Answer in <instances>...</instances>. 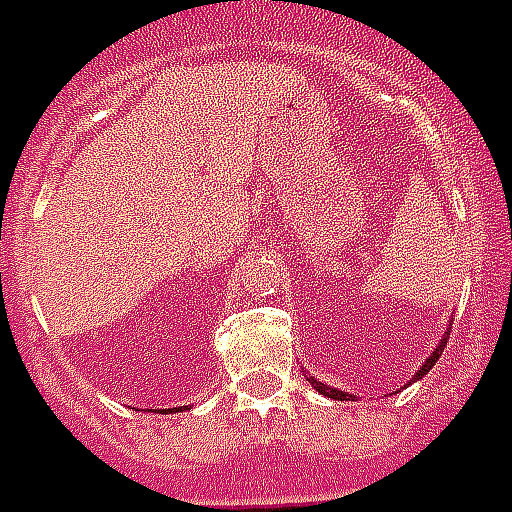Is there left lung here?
<instances>
[{
  "label": "left lung",
  "mask_w": 512,
  "mask_h": 512,
  "mask_svg": "<svg viewBox=\"0 0 512 512\" xmlns=\"http://www.w3.org/2000/svg\"><path fill=\"white\" fill-rule=\"evenodd\" d=\"M441 353H444V342H441V345H438V348L433 350V353H430V358H428V361H425V364L420 366V372L414 374V380H417V377H422V374H425V372H430V366L436 364V361H438V356H441ZM313 388L319 390V393H324V396H329V398H337V401H350V398H353V396H348V393H342V390L327 388V385H324V382H316V380H313Z\"/></svg>",
  "instance_id": "obj_1"
}]
</instances>
